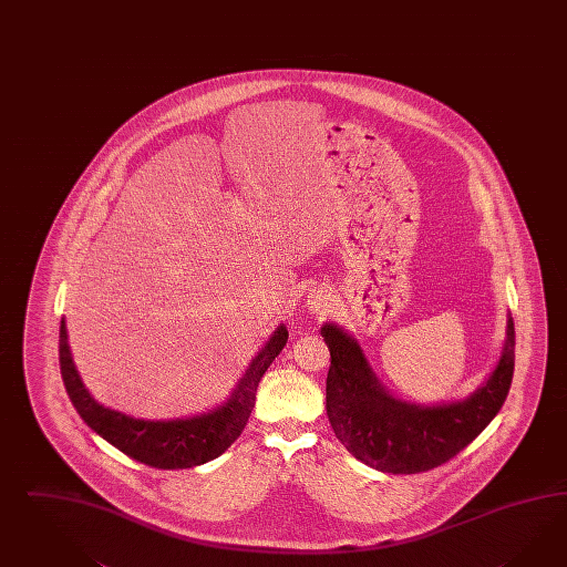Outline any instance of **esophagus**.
<instances>
[{"label": "esophagus", "instance_id": "obj_1", "mask_svg": "<svg viewBox=\"0 0 567 567\" xmlns=\"http://www.w3.org/2000/svg\"><path fill=\"white\" fill-rule=\"evenodd\" d=\"M307 307L313 313H326L332 307V297H330V292L322 291V289H318V291L313 289L307 295Z\"/></svg>", "mask_w": 567, "mask_h": 567}]
</instances>
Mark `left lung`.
I'll return each mask as SVG.
<instances>
[{"instance_id":"obj_1","label":"left lung","mask_w":567,"mask_h":567,"mask_svg":"<svg viewBox=\"0 0 567 567\" xmlns=\"http://www.w3.org/2000/svg\"><path fill=\"white\" fill-rule=\"evenodd\" d=\"M322 337L330 349L326 411L340 444L371 468L416 475L454 458L504 406L514 375V320L507 318L502 357L489 380L462 402L421 406L394 399L357 344L334 323Z\"/></svg>"}]
</instances>
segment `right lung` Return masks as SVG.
<instances>
[{
    "instance_id": "right-lung-1",
    "label": "right lung",
    "mask_w": 567,
    "mask_h": 567,
    "mask_svg": "<svg viewBox=\"0 0 567 567\" xmlns=\"http://www.w3.org/2000/svg\"><path fill=\"white\" fill-rule=\"evenodd\" d=\"M287 338V328L278 326L275 334L266 342V347L254 357L241 382L237 383V388L223 406H216L210 413L177 421L134 419L105 409L103 404L92 399L72 361L68 330L63 320L60 326V369L65 392L78 414L92 431L107 440L109 444L122 450L125 456L138 460L153 468H192L218 458L241 435L256 404V392L261 375L270 368L278 352L282 351Z\"/></svg>"
}]
</instances>
